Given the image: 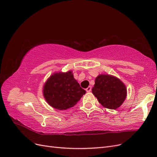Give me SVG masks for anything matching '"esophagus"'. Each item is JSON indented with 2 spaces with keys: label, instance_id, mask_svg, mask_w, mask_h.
<instances>
[{
  "label": "esophagus",
  "instance_id": "34e87169",
  "mask_svg": "<svg viewBox=\"0 0 157 157\" xmlns=\"http://www.w3.org/2000/svg\"><path fill=\"white\" fill-rule=\"evenodd\" d=\"M91 90H92V87L90 86H89L88 87H87V88H86V91L87 92H91Z\"/></svg>",
  "mask_w": 157,
  "mask_h": 157
}]
</instances>
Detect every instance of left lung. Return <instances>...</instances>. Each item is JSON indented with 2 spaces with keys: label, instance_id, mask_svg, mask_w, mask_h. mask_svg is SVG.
Segmentation results:
<instances>
[{
  "label": "left lung",
  "instance_id": "left-lung-1",
  "mask_svg": "<svg viewBox=\"0 0 157 157\" xmlns=\"http://www.w3.org/2000/svg\"><path fill=\"white\" fill-rule=\"evenodd\" d=\"M92 92L102 106L112 110L120 107L127 96L126 85L119 78L110 74L97 76Z\"/></svg>",
  "mask_w": 157,
  "mask_h": 157
}]
</instances>
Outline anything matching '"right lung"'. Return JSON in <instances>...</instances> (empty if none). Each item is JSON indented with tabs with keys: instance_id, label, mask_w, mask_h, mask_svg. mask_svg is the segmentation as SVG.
<instances>
[{
	"instance_id": "1",
	"label": "right lung",
	"mask_w": 157,
	"mask_h": 157,
	"mask_svg": "<svg viewBox=\"0 0 157 157\" xmlns=\"http://www.w3.org/2000/svg\"><path fill=\"white\" fill-rule=\"evenodd\" d=\"M85 94L86 91L74 79L71 71L53 73L43 87V95L47 103L60 110L73 107Z\"/></svg>"
}]
</instances>
